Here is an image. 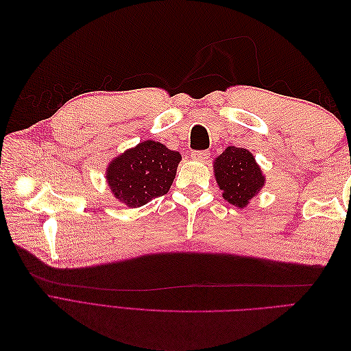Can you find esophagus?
Segmentation results:
<instances>
[{
	"mask_svg": "<svg viewBox=\"0 0 351 351\" xmlns=\"http://www.w3.org/2000/svg\"><path fill=\"white\" fill-rule=\"evenodd\" d=\"M192 158L195 161H200V162H205V159L209 158V152L208 151H195L192 154Z\"/></svg>",
	"mask_w": 351,
	"mask_h": 351,
	"instance_id": "obj_1",
	"label": "esophagus"
}]
</instances>
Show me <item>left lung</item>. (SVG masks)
Listing matches in <instances>:
<instances>
[{"label": "left lung", "instance_id": "8db88e82", "mask_svg": "<svg viewBox=\"0 0 351 351\" xmlns=\"http://www.w3.org/2000/svg\"><path fill=\"white\" fill-rule=\"evenodd\" d=\"M214 173L222 197L237 208L247 206L249 200L265 184L261 167L244 147L228 146L215 159Z\"/></svg>", "mask_w": 351, "mask_h": 351}]
</instances>
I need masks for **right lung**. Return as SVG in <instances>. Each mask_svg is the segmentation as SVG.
<instances>
[{"label":"right lung","instance_id":"right-lung-1","mask_svg":"<svg viewBox=\"0 0 351 351\" xmlns=\"http://www.w3.org/2000/svg\"><path fill=\"white\" fill-rule=\"evenodd\" d=\"M180 161L178 152L145 141L114 158L105 177L115 199L129 208H139L168 192Z\"/></svg>","mask_w":351,"mask_h":351}]
</instances>
